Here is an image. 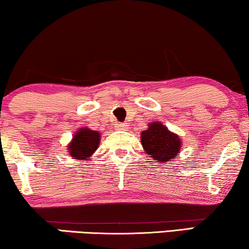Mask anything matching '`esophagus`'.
Returning a JSON list of instances; mask_svg holds the SVG:
<instances>
[{
	"mask_svg": "<svg viewBox=\"0 0 249 249\" xmlns=\"http://www.w3.org/2000/svg\"><path fill=\"white\" fill-rule=\"evenodd\" d=\"M115 130H124L127 128V124H122V122H115L114 124Z\"/></svg>",
	"mask_w": 249,
	"mask_h": 249,
	"instance_id": "1",
	"label": "esophagus"
}]
</instances>
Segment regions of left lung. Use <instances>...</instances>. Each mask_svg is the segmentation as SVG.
<instances>
[{"label":"left lung","instance_id":"obj_1","mask_svg":"<svg viewBox=\"0 0 249 249\" xmlns=\"http://www.w3.org/2000/svg\"><path fill=\"white\" fill-rule=\"evenodd\" d=\"M141 142L146 154L155 162H170L179 155L181 139L161 122H152L141 134Z\"/></svg>","mask_w":249,"mask_h":249}]
</instances>
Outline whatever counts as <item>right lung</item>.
Instances as JSON below:
<instances>
[{
  "label": "right lung",
  "mask_w": 249,
  "mask_h": 249,
  "mask_svg": "<svg viewBox=\"0 0 249 249\" xmlns=\"http://www.w3.org/2000/svg\"><path fill=\"white\" fill-rule=\"evenodd\" d=\"M100 141V132L88 128H81L76 135H73L72 141L68 145V152L74 160H89L98 148Z\"/></svg>",
  "instance_id": "1"
}]
</instances>
